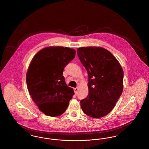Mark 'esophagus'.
Segmentation results:
<instances>
[{
    "mask_svg": "<svg viewBox=\"0 0 149 149\" xmlns=\"http://www.w3.org/2000/svg\"><path fill=\"white\" fill-rule=\"evenodd\" d=\"M74 92H75V94H77V92H78V90H79V87H77L76 88H74Z\"/></svg>",
    "mask_w": 149,
    "mask_h": 149,
    "instance_id": "obj_1",
    "label": "esophagus"
}]
</instances>
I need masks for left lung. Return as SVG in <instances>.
<instances>
[{
  "instance_id": "obj_1",
  "label": "left lung",
  "mask_w": 149,
  "mask_h": 149,
  "mask_svg": "<svg viewBox=\"0 0 149 149\" xmlns=\"http://www.w3.org/2000/svg\"><path fill=\"white\" fill-rule=\"evenodd\" d=\"M79 60L88 75V94L81 101L85 114L101 118L114 107L123 89V71L116 57L100 47L77 49Z\"/></svg>"
}]
</instances>
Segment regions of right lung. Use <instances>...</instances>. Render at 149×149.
I'll return each instance as SVG.
<instances>
[{"label":"right lung","mask_w":149,"mask_h":149,"mask_svg":"<svg viewBox=\"0 0 149 149\" xmlns=\"http://www.w3.org/2000/svg\"><path fill=\"white\" fill-rule=\"evenodd\" d=\"M75 53L71 48L47 47L35 54L29 66L28 90L39 109L46 116L62 115L74 94L73 88L65 82L63 72Z\"/></svg>","instance_id":"right-lung-1"}]
</instances>
